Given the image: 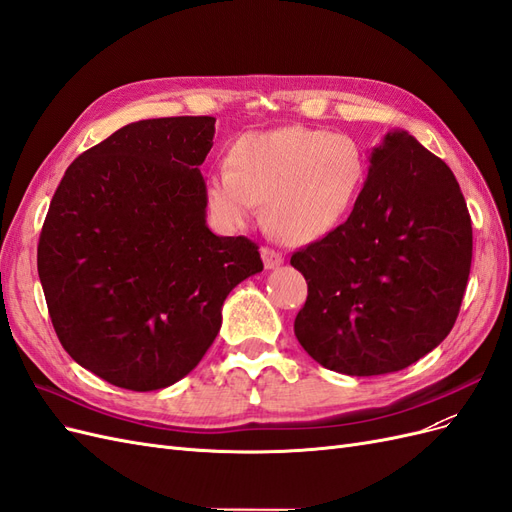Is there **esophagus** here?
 I'll list each match as a JSON object with an SVG mask.
<instances>
[{
    "label": "esophagus",
    "instance_id": "esophagus-1",
    "mask_svg": "<svg viewBox=\"0 0 512 512\" xmlns=\"http://www.w3.org/2000/svg\"><path fill=\"white\" fill-rule=\"evenodd\" d=\"M260 254H262V262H265V267H267V269H277L280 265H284V258H282V254H280V252H275V250H271V247H262Z\"/></svg>",
    "mask_w": 512,
    "mask_h": 512
}]
</instances>
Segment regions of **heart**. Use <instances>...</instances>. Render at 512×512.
I'll return each instance as SVG.
<instances>
[{"instance_id": "obj_1", "label": "heart", "mask_w": 512, "mask_h": 512, "mask_svg": "<svg viewBox=\"0 0 512 512\" xmlns=\"http://www.w3.org/2000/svg\"><path fill=\"white\" fill-rule=\"evenodd\" d=\"M226 166L205 183L211 220L226 230L243 228L262 203L267 228L288 245L331 235L348 218L367 177L365 153L354 138L305 126L239 136Z\"/></svg>"}]
</instances>
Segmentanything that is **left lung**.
<instances>
[{"mask_svg":"<svg viewBox=\"0 0 512 512\" xmlns=\"http://www.w3.org/2000/svg\"><path fill=\"white\" fill-rule=\"evenodd\" d=\"M307 280L294 335L346 376L406 369L451 333L472 265L459 183L406 130L386 132L350 218L294 252Z\"/></svg>","mask_w":512,"mask_h":512,"instance_id":"8db88e82","label":"left lung"}]
</instances>
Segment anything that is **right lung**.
I'll use <instances>...</instances> for the list:
<instances>
[{
	"label": "right lung",
	"mask_w": 512,
	"mask_h": 512,
	"mask_svg": "<svg viewBox=\"0 0 512 512\" xmlns=\"http://www.w3.org/2000/svg\"><path fill=\"white\" fill-rule=\"evenodd\" d=\"M213 117L128 123L76 158L51 200L38 275L61 346L91 374L158 391L200 363L258 245L207 226Z\"/></svg>",
	"instance_id": "add662e5"
}]
</instances>
